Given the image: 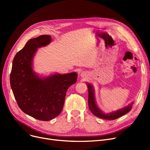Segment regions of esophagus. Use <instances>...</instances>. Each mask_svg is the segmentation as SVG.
I'll return each instance as SVG.
<instances>
[{"label":"esophagus","instance_id":"1","mask_svg":"<svg viewBox=\"0 0 150 150\" xmlns=\"http://www.w3.org/2000/svg\"><path fill=\"white\" fill-rule=\"evenodd\" d=\"M80 76H81V77H83V78L86 77V76H87V74H86V72H82L81 73V74H80Z\"/></svg>","mask_w":150,"mask_h":150}]
</instances>
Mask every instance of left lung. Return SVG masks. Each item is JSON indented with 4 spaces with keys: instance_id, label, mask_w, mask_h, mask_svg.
<instances>
[{
    "instance_id": "8db88e82",
    "label": "left lung",
    "mask_w": 150,
    "mask_h": 150,
    "mask_svg": "<svg viewBox=\"0 0 150 150\" xmlns=\"http://www.w3.org/2000/svg\"><path fill=\"white\" fill-rule=\"evenodd\" d=\"M87 86L89 92V108L92 113L96 117L106 120H114L117 119V118L122 117V115H124L125 114L128 113L131 110L132 105L134 103L133 101L127 106L124 107L120 109H118L115 111H113L110 113H105L103 111H101L97 105L95 96V90H94L93 86L90 83H87Z\"/></svg>"
}]
</instances>
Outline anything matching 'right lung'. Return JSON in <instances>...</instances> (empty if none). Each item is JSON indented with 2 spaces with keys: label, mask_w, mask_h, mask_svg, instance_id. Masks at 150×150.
Segmentation results:
<instances>
[{
  "label": "right lung",
  "mask_w": 150,
  "mask_h": 150,
  "mask_svg": "<svg viewBox=\"0 0 150 150\" xmlns=\"http://www.w3.org/2000/svg\"><path fill=\"white\" fill-rule=\"evenodd\" d=\"M52 42L50 35L31 39L16 53L13 61L10 81L14 98L22 111L36 119L49 121L57 117L64 106L66 94L76 83L78 74H54L39 76L33 70L38 48Z\"/></svg>",
  "instance_id": "1"
}]
</instances>
